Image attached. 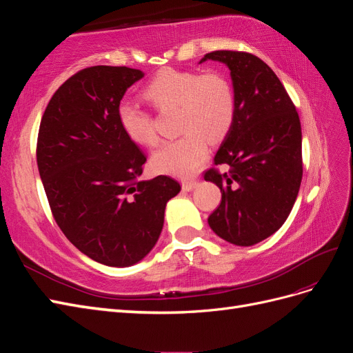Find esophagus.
<instances>
[{
  "label": "esophagus",
  "mask_w": 353,
  "mask_h": 353,
  "mask_svg": "<svg viewBox=\"0 0 353 353\" xmlns=\"http://www.w3.org/2000/svg\"><path fill=\"white\" fill-rule=\"evenodd\" d=\"M197 185H199L197 181H184V183H183V190L184 191H191V190H194Z\"/></svg>",
  "instance_id": "esophagus-1"
}]
</instances>
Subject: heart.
I'll return each mask as SVG.
<instances>
[{"label":"heart","instance_id":"1","mask_svg":"<svg viewBox=\"0 0 353 353\" xmlns=\"http://www.w3.org/2000/svg\"><path fill=\"white\" fill-rule=\"evenodd\" d=\"M144 99L159 112L176 110V128L183 134L160 145L152 156V166L160 174L191 176L209 154V141L227 135L234 121L236 100L231 82L218 72H188L163 69L145 85ZM117 122L130 140L152 147L157 135L152 116L141 108L122 101Z\"/></svg>","mask_w":353,"mask_h":353}]
</instances>
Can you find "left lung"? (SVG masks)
I'll list each match as a JSON object with an SVG mask.
<instances>
[{"instance_id": "obj_1", "label": "left lung", "mask_w": 353, "mask_h": 353, "mask_svg": "<svg viewBox=\"0 0 353 353\" xmlns=\"http://www.w3.org/2000/svg\"><path fill=\"white\" fill-rule=\"evenodd\" d=\"M223 63L231 74L236 112L205 179L222 193L208 222L222 240L253 245L281 228L302 183V130L294 104L274 70L241 51H213L200 60Z\"/></svg>"}]
</instances>
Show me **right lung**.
Listing matches in <instances>:
<instances>
[{
    "label": "right lung",
    "mask_w": 353,
    "mask_h": 353,
    "mask_svg": "<svg viewBox=\"0 0 353 353\" xmlns=\"http://www.w3.org/2000/svg\"><path fill=\"white\" fill-rule=\"evenodd\" d=\"M144 73L92 66L52 95L41 119L37 162L50 208L68 240L92 261L125 268L152 252L166 203L181 185L140 181L145 154L121 130L117 105Z\"/></svg>",
    "instance_id": "add662e5"
}]
</instances>
